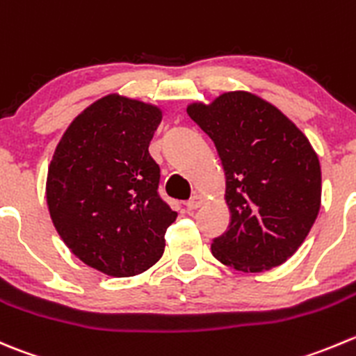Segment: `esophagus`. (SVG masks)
I'll list each match as a JSON object with an SVG mask.
<instances>
[{
	"label": "esophagus",
	"mask_w": 356,
	"mask_h": 356,
	"mask_svg": "<svg viewBox=\"0 0 356 356\" xmlns=\"http://www.w3.org/2000/svg\"><path fill=\"white\" fill-rule=\"evenodd\" d=\"M203 203V198L200 195H195L193 196V198H189L188 202H186V209L189 210V212H193V210H196L198 209L200 205H202Z\"/></svg>",
	"instance_id": "1"
}]
</instances>
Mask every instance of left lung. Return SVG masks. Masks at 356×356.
<instances>
[{"instance_id": "1", "label": "left lung", "mask_w": 356, "mask_h": 356, "mask_svg": "<svg viewBox=\"0 0 356 356\" xmlns=\"http://www.w3.org/2000/svg\"><path fill=\"white\" fill-rule=\"evenodd\" d=\"M188 115L216 144L226 175L229 226L212 240L217 261L245 273L287 261L315 222L320 161L305 134L275 106L227 92Z\"/></svg>"}]
</instances>
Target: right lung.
I'll list each match as a JSON object with an SVG mask.
<instances>
[{
	"instance_id": "right-lung-1",
	"label": "right lung",
	"mask_w": 356,
	"mask_h": 356,
	"mask_svg": "<svg viewBox=\"0 0 356 356\" xmlns=\"http://www.w3.org/2000/svg\"><path fill=\"white\" fill-rule=\"evenodd\" d=\"M161 122L151 104L108 95L62 136L47 179L54 226L76 257L109 277L154 264L177 212L158 193L149 143Z\"/></svg>"
}]
</instances>
